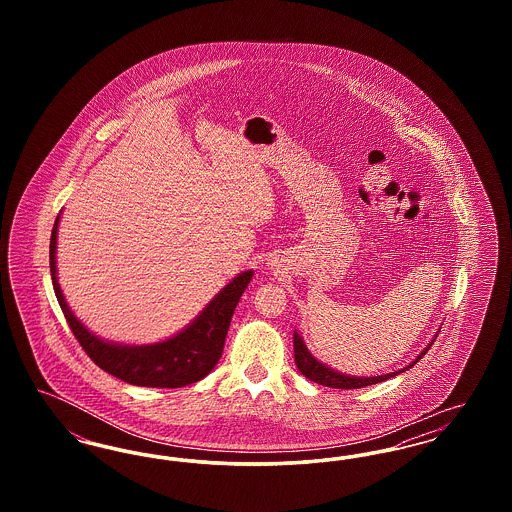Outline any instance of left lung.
Returning a JSON list of instances; mask_svg holds the SVG:
<instances>
[{"instance_id": "8db88e82", "label": "left lung", "mask_w": 512, "mask_h": 512, "mask_svg": "<svg viewBox=\"0 0 512 512\" xmlns=\"http://www.w3.org/2000/svg\"><path fill=\"white\" fill-rule=\"evenodd\" d=\"M430 347H432V345H428V349H430ZM428 349H424V351L418 355V359L413 361L407 368L416 365V363L426 355ZM293 353H295V365L301 370V374H303L305 378L317 382L320 386H328V388H336V390H357V388H365V386H372V384H380V382L388 380L391 376H397L399 372H405V370H397V372H391V374L372 376V378H351V376H345V374H340V372H336V370H332V368L318 363L317 359L307 351L305 343H303V340H301L297 334H293Z\"/></svg>"}]
</instances>
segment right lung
I'll return each instance as SVG.
<instances>
[{"mask_svg":"<svg viewBox=\"0 0 512 512\" xmlns=\"http://www.w3.org/2000/svg\"><path fill=\"white\" fill-rule=\"evenodd\" d=\"M57 222L51 230L49 242V268L51 282L61 305V311L67 318L74 338L82 345L86 355L96 365L119 378L126 384L147 386V388H184L205 378L222 355L224 340L230 328L234 309L251 282L253 272H244L234 278L222 292L209 303V307L190 324L184 332L171 340L155 345L128 347L107 343L90 334L67 307L61 288L55 276V242H57Z\"/></svg>","mask_w":512,"mask_h":512,"instance_id":"1","label":"right lung"}]
</instances>
